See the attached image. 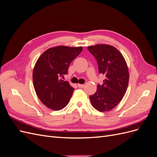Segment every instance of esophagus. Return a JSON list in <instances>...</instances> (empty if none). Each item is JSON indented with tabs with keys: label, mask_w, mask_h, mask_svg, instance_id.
Listing matches in <instances>:
<instances>
[{
	"label": "esophagus",
	"mask_w": 157,
	"mask_h": 157,
	"mask_svg": "<svg viewBox=\"0 0 157 157\" xmlns=\"http://www.w3.org/2000/svg\"><path fill=\"white\" fill-rule=\"evenodd\" d=\"M77 86L78 88H83L84 86V84H78Z\"/></svg>",
	"instance_id": "34e87169"
}]
</instances>
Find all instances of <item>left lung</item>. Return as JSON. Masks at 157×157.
<instances>
[{
  "label": "left lung",
  "instance_id": "1",
  "mask_svg": "<svg viewBox=\"0 0 157 157\" xmlns=\"http://www.w3.org/2000/svg\"><path fill=\"white\" fill-rule=\"evenodd\" d=\"M88 50L97 60L99 73L105 76L103 84H98L96 92L90 96V101L99 111H110L126 92L129 81L126 62L121 52L111 45L90 46Z\"/></svg>",
  "mask_w": 157,
  "mask_h": 157
}]
</instances>
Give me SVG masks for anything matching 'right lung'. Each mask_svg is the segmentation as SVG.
Returning a JSON list of instances; mask_svg holds the SVG:
<instances>
[{"instance_id": "right-lung-1", "label": "right lung", "mask_w": 157, "mask_h": 157, "mask_svg": "<svg viewBox=\"0 0 157 157\" xmlns=\"http://www.w3.org/2000/svg\"><path fill=\"white\" fill-rule=\"evenodd\" d=\"M82 47L59 46L46 50L36 61L33 72V86L42 103L59 111L67 105L74 91L61 77L67 74L69 66Z\"/></svg>"}]
</instances>
